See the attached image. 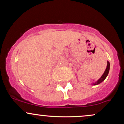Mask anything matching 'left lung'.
I'll list each match as a JSON object with an SVG mask.
<instances>
[{"mask_svg": "<svg viewBox=\"0 0 124 124\" xmlns=\"http://www.w3.org/2000/svg\"><path fill=\"white\" fill-rule=\"evenodd\" d=\"M109 62L108 61L107 62V68H106V70H105L104 73H103V75H102V76L96 82H95L93 84L94 85H99V84L101 83V82H103L104 80H105V79L106 78V77L107 76L108 74V72H109Z\"/></svg>", "mask_w": 124, "mask_h": 124, "instance_id": "1", "label": "left lung"}]
</instances>
